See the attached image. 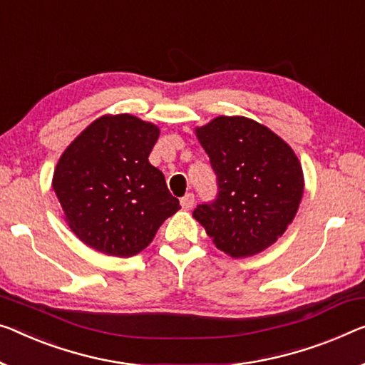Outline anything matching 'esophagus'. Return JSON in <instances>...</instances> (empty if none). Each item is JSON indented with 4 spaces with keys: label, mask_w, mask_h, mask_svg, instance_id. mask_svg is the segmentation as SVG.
I'll return each mask as SVG.
<instances>
[{
    "label": "esophagus",
    "mask_w": 365,
    "mask_h": 365,
    "mask_svg": "<svg viewBox=\"0 0 365 365\" xmlns=\"http://www.w3.org/2000/svg\"><path fill=\"white\" fill-rule=\"evenodd\" d=\"M180 205L183 210H192L195 205V195L193 193H187L185 197L180 198Z\"/></svg>",
    "instance_id": "34e87169"
}]
</instances>
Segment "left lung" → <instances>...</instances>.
Returning a JSON list of instances; mask_svg holds the SVG:
<instances>
[{
    "instance_id": "1",
    "label": "left lung",
    "mask_w": 365,
    "mask_h": 365,
    "mask_svg": "<svg viewBox=\"0 0 365 365\" xmlns=\"http://www.w3.org/2000/svg\"><path fill=\"white\" fill-rule=\"evenodd\" d=\"M216 175V197L193 217L231 257H247L274 244L297 215L303 172L295 152L262 124L220 116L197 129Z\"/></svg>"
}]
</instances>
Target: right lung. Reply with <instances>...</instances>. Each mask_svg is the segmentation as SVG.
<instances>
[{
	"label": "right lung",
	"instance_id": "1",
	"mask_svg": "<svg viewBox=\"0 0 365 365\" xmlns=\"http://www.w3.org/2000/svg\"><path fill=\"white\" fill-rule=\"evenodd\" d=\"M159 128L130 114L103 116L58 160L52 187L72 231L86 246L130 257L154 239L180 203L150 165Z\"/></svg>",
	"mask_w": 365,
	"mask_h": 365
}]
</instances>
